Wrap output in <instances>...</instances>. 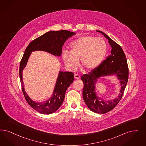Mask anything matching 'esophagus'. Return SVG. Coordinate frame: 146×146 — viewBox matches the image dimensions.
<instances>
[{
    "mask_svg": "<svg viewBox=\"0 0 146 146\" xmlns=\"http://www.w3.org/2000/svg\"><path fill=\"white\" fill-rule=\"evenodd\" d=\"M80 76H79V74H74L75 79H80Z\"/></svg>",
    "mask_w": 146,
    "mask_h": 146,
    "instance_id": "34e87169",
    "label": "esophagus"
}]
</instances>
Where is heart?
Instances as JSON below:
<instances>
[{"label": "heart", "instance_id": "obj_1", "mask_svg": "<svg viewBox=\"0 0 146 146\" xmlns=\"http://www.w3.org/2000/svg\"><path fill=\"white\" fill-rule=\"evenodd\" d=\"M70 52L64 50L62 58L66 67L76 70L80 58L82 66L88 70H94L102 63L107 52L108 46L105 40L94 36H84L73 42Z\"/></svg>", "mask_w": 146, "mask_h": 146}]
</instances>
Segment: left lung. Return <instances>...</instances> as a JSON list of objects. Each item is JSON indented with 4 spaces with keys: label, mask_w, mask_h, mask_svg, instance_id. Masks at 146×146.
<instances>
[{
    "label": "left lung",
    "mask_w": 146,
    "mask_h": 146,
    "mask_svg": "<svg viewBox=\"0 0 146 146\" xmlns=\"http://www.w3.org/2000/svg\"><path fill=\"white\" fill-rule=\"evenodd\" d=\"M97 31L102 34L109 40L112 48L111 54L96 68L81 76L84 83L82 97L85 104L91 111L98 113H106L112 110L122 97L128 80V66L125 55L121 47L102 31ZM114 74H116L120 80V94L113 100L103 101L99 98L95 91L96 80L101 76Z\"/></svg>",
    "instance_id": "left-lung-1"
}]
</instances>
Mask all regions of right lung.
Returning <instances> with one entry per match:
<instances>
[{
	"mask_svg": "<svg viewBox=\"0 0 146 146\" xmlns=\"http://www.w3.org/2000/svg\"><path fill=\"white\" fill-rule=\"evenodd\" d=\"M76 33L67 30L50 31L31 42L27 47L20 62L19 78L25 99L36 111L42 114H50L56 111L64 100L66 91L74 80V74L70 72H59L52 96L45 102L37 103L30 99L25 91L22 72L32 52L42 50L60 56L66 41Z\"/></svg>",
	"mask_w": 146,
	"mask_h": 146,
	"instance_id": "add662e5",
	"label": "right lung"
}]
</instances>
